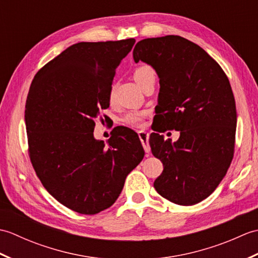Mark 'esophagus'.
Listing matches in <instances>:
<instances>
[{
	"mask_svg": "<svg viewBox=\"0 0 258 258\" xmlns=\"http://www.w3.org/2000/svg\"><path fill=\"white\" fill-rule=\"evenodd\" d=\"M139 136H140V140L142 142V145H143V147H144L145 153L146 154H150L151 147L149 144V133L144 132V131H141V132H139Z\"/></svg>",
	"mask_w": 258,
	"mask_h": 258,
	"instance_id": "34e87169",
	"label": "esophagus"
}]
</instances>
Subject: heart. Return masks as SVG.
Wrapping results in <instances>:
<instances>
[{
    "label": "heart",
    "mask_w": 258,
    "mask_h": 258,
    "mask_svg": "<svg viewBox=\"0 0 258 258\" xmlns=\"http://www.w3.org/2000/svg\"><path fill=\"white\" fill-rule=\"evenodd\" d=\"M155 76H156L155 71L147 64L139 65V67L133 71V78L136 83H138L140 86L143 85V83H145L147 80L155 78ZM113 95H114V89L111 87V90L108 92L109 101L113 100ZM144 116L145 114L142 112H130L123 117V123L128 126H132V127H141V126H143Z\"/></svg>",
    "instance_id": "obj_1"
}]
</instances>
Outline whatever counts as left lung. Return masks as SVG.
I'll return each instance as SVG.
<instances>
[{
	"label": "left lung",
	"mask_w": 258,
	"mask_h": 258,
	"mask_svg": "<svg viewBox=\"0 0 258 258\" xmlns=\"http://www.w3.org/2000/svg\"><path fill=\"white\" fill-rule=\"evenodd\" d=\"M133 57L160 78L158 125L180 132L173 144L158 133L150 136L164 167L154 187L175 204H197L216 189L234 156L237 116L229 81L201 46L178 35L142 40Z\"/></svg>",
	"instance_id": "obj_1"
}]
</instances>
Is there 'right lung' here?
I'll return each mask as SVG.
<instances>
[{
  "label": "right lung",
  "mask_w": 258,
  "mask_h": 258,
  "mask_svg": "<svg viewBox=\"0 0 258 258\" xmlns=\"http://www.w3.org/2000/svg\"><path fill=\"white\" fill-rule=\"evenodd\" d=\"M134 43H76L32 81L25 104L31 163L48 193L80 214L112 206L145 154L139 135L124 126L107 145L93 135L100 109L109 106L115 71Z\"/></svg>",
  "instance_id": "obj_1"
}]
</instances>
